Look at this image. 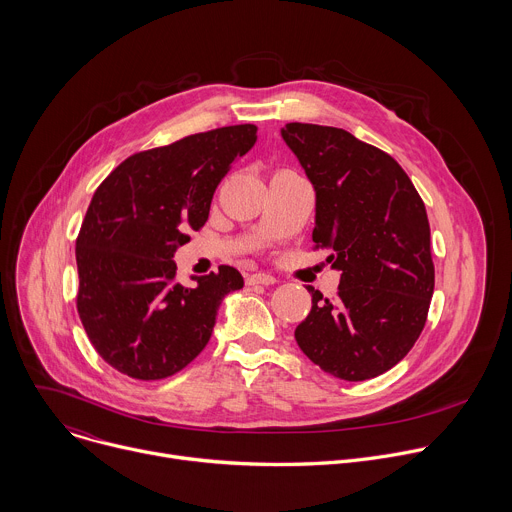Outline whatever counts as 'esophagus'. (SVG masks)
I'll return each instance as SVG.
<instances>
[{
	"mask_svg": "<svg viewBox=\"0 0 512 512\" xmlns=\"http://www.w3.org/2000/svg\"><path fill=\"white\" fill-rule=\"evenodd\" d=\"M275 277L269 273H253L247 277V285H273Z\"/></svg>",
	"mask_w": 512,
	"mask_h": 512,
	"instance_id": "34e87169",
	"label": "esophagus"
}]
</instances>
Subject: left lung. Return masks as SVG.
I'll list each match as a JSON object with an SVG mask.
<instances>
[{"instance_id":"8db88e82","label":"left lung","mask_w":512,"mask_h":512,"mask_svg":"<svg viewBox=\"0 0 512 512\" xmlns=\"http://www.w3.org/2000/svg\"><path fill=\"white\" fill-rule=\"evenodd\" d=\"M281 137L316 192L312 239L340 271L332 300L308 285L298 346L332 377H379L413 348L433 296L425 204L389 154L344 129L287 123Z\"/></svg>"}]
</instances>
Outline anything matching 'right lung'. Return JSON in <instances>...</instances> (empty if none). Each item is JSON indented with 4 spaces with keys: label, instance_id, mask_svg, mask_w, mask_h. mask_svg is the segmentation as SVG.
I'll list each match as a JSON object with an SVG mask.
<instances>
[{
    "label": "right lung",
    "instance_id": "1",
    "mask_svg": "<svg viewBox=\"0 0 512 512\" xmlns=\"http://www.w3.org/2000/svg\"><path fill=\"white\" fill-rule=\"evenodd\" d=\"M257 141L251 123L139 152L97 188L77 239V308L87 336L119 373L158 381L208 344L223 300L243 287L229 265L176 281L174 253L210 212L216 186Z\"/></svg>",
    "mask_w": 512,
    "mask_h": 512
}]
</instances>
